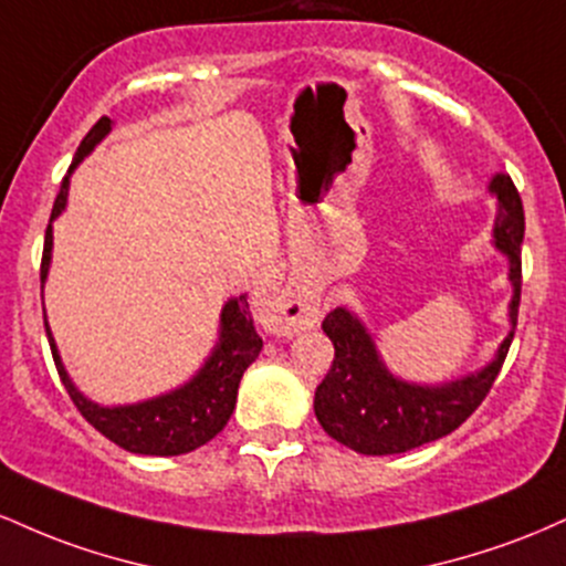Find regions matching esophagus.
I'll list each match as a JSON object with an SVG mask.
<instances>
[{
    "label": "esophagus",
    "instance_id": "34e87169",
    "mask_svg": "<svg viewBox=\"0 0 566 566\" xmlns=\"http://www.w3.org/2000/svg\"><path fill=\"white\" fill-rule=\"evenodd\" d=\"M319 301L308 292L284 287L269 301V316L276 333H301L319 322Z\"/></svg>",
    "mask_w": 566,
    "mask_h": 566
}]
</instances>
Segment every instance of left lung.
<instances>
[{"instance_id": "1", "label": "left lung", "mask_w": 566, "mask_h": 566, "mask_svg": "<svg viewBox=\"0 0 566 566\" xmlns=\"http://www.w3.org/2000/svg\"><path fill=\"white\" fill-rule=\"evenodd\" d=\"M490 188L500 201L495 244L511 261V324L516 329L518 301H522L524 207L511 175H495ZM322 329L333 340L335 359L316 386V420L335 441L359 454H399L447 437L463 426L495 386L513 340L511 329L497 350V359L482 373L447 386L423 388L396 380L380 365L373 337L346 308L329 311Z\"/></svg>"}]
</instances>
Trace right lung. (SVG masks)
<instances>
[{"instance_id":"obj_1","label":"right lung","mask_w":566,"mask_h":566,"mask_svg":"<svg viewBox=\"0 0 566 566\" xmlns=\"http://www.w3.org/2000/svg\"><path fill=\"white\" fill-rule=\"evenodd\" d=\"M108 129H112V119H108V116H101L93 125V129L82 138L80 148H76L74 165H80L82 157H87V154L93 151L95 143L101 140ZM66 191L69 178H63L50 220L66 207ZM50 250H53V226H48V231H44L42 269H39L42 284L44 279H48ZM220 324H223V329H220V346L216 348V354L210 356L205 369H201L188 386L178 388V391L167 396H159V399L143 401V405L114 409L93 405V401L84 399V396L71 386L50 329L48 340L50 350H53L57 375H61L71 401H74L76 409L82 412V418L87 420L95 431H101L103 437L112 439L114 444H119L122 450L127 452L159 454V458H167V454H184L197 450V447L207 444V441L216 439L218 433L223 431L233 407H237L239 380H242L244 369L261 356L263 337L255 333L250 303H247L244 295L226 303L223 314H220ZM44 327H48V322H44Z\"/></svg>"}]
</instances>
